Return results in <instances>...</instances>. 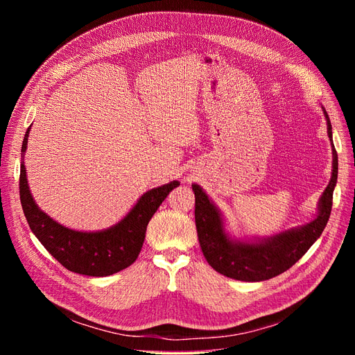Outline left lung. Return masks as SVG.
<instances>
[{
	"mask_svg": "<svg viewBox=\"0 0 355 355\" xmlns=\"http://www.w3.org/2000/svg\"><path fill=\"white\" fill-rule=\"evenodd\" d=\"M321 110L327 123L333 163L329 185L318 200L317 214L311 222L270 237L237 239L228 230L220 209L206 191L198 184H192L198 241L204 257L214 271L239 282L270 280L295 265L320 239L330 218L333 191L338 182V154L331 139V124L323 106Z\"/></svg>",
	"mask_w": 355,
	"mask_h": 355,
	"instance_id": "obj_1",
	"label": "left lung"
}]
</instances>
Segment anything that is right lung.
<instances>
[{
  "mask_svg": "<svg viewBox=\"0 0 355 355\" xmlns=\"http://www.w3.org/2000/svg\"><path fill=\"white\" fill-rule=\"evenodd\" d=\"M29 132L31 125L22 144L19 189L20 202L31 231L46 250L72 272L106 277L130 266L141 253L149 220L168 192L180 185L179 182L171 180L166 185L144 192L125 216L110 228L99 231L72 230L41 210L31 194L25 167Z\"/></svg>",
  "mask_w": 355,
  "mask_h": 355,
  "instance_id": "obj_1",
  "label": "right lung"
}]
</instances>
